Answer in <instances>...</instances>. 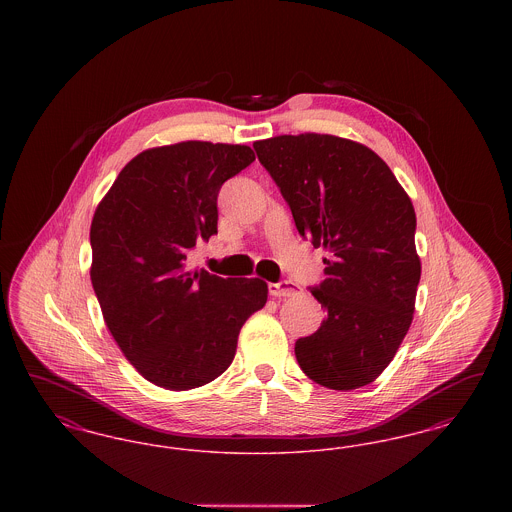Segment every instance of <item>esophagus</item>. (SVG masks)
<instances>
[{"mask_svg": "<svg viewBox=\"0 0 512 512\" xmlns=\"http://www.w3.org/2000/svg\"><path fill=\"white\" fill-rule=\"evenodd\" d=\"M299 292V288L293 284L292 280H280L274 284H268V293L272 297H292Z\"/></svg>", "mask_w": 512, "mask_h": 512, "instance_id": "esophagus-1", "label": "esophagus"}]
</instances>
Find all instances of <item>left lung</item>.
I'll return each instance as SVG.
<instances>
[{"instance_id": "8db88e82", "label": "left lung", "mask_w": 512, "mask_h": 512, "mask_svg": "<svg viewBox=\"0 0 512 512\" xmlns=\"http://www.w3.org/2000/svg\"><path fill=\"white\" fill-rule=\"evenodd\" d=\"M292 209L301 238L324 247V280L309 292L326 311L295 341L301 370L330 390H355L390 365L413 322L420 282L413 203L368 147L328 134L253 144Z\"/></svg>"}]
</instances>
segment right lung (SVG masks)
Masks as SVG:
<instances>
[{"mask_svg": "<svg viewBox=\"0 0 512 512\" xmlns=\"http://www.w3.org/2000/svg\"><path fill=\"white\" fill-rule=\"evenodd\" d=\"M255 161L253 149L182 142L136 155L96 209L92 286L109 332L151 384L184 391L220 376L245 320L267 303L259 278L186 267L217 234L222 184Z\"/></svg>", "mask_w": 512, "mask_h": 512, "instance_id": "obj_1", "label": "right lung"}]
</instances>
